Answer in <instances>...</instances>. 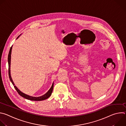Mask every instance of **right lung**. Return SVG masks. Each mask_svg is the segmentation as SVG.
Returning <instances> with one entry per match:
<instances>
[{"label": "right lung", "mask_w": 126, "mask_h": 126, "mask_svg": "<svg viewBox=\"0 0 126 126\" xmlns=\"http://www.w3.org/2000/svg\"><path fill=\"white\" fill-rule=\"evenodd\" d=\"M21 35V34L18 36V37L16 38L18 39L19 38V37ZM12 46L11 47L10 49V50H9V54H8V74H9V79H10V81L11 82V83H12L13 85L14 86V87L15 88V89H16V90L17 91V92H18V93L21 96H22V97L26 99H28V100H31V101H42V100H44L47 98H48L51 95L52 93V91H53V86H54V83H53L52 85V86L50 88V89L48 91V92L45 93L44 95L41 96H40V97H32V96H29L28 95H26L24 93H23V92H22L21 91H20L18 89V88L15 85L13 80H12V79L11 78V73H10V64H11V51H12Z\"/></svg>", "instance_id": "right-lung-1"}]
</instances>
